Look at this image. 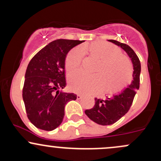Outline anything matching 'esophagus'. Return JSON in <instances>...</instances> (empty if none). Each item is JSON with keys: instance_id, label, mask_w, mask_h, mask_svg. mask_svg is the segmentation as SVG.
Instances as JSON below:
<instances>
[{"instance_id": "34e87169", "label": "esophagus", "mask_w": 161, "mask_h": 161, "mask_svg": "<svg viewBox=\"0 0 161 161\" xmlns=\"http://www.w3.org/2000/svg\"><path fill=\"white\" fill-rule=\"evenodd\" d=\"M76 97H77V99L79 100V99H81V98H82V96L81 95H77Z\"/></svg>"}]
</instances>
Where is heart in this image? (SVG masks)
<instances>
[{"instance_id":"obj_1","label":"heart","mask_w":161,"mask_h":161,"mask_svg":"<svg viewBox=\"0 0 161 161\" xmlns=\"http://www.w3.org/2000/svg\"><path fill=\"white\" fill-rule=\"evenodd\" d=\"M100 60L96 75H88L81 71L70 73L68 79L72 91L81 94H92L101 91L104 86L108 93H116L126 86L132 76V66L126 57L121 54L116 46L104 42H95L82 47ZM82 52L79 47L70 51L65 61L66 69H76L81 65Z\"/></svg>"}]
</instances>
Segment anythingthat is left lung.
Listing matches in <instances>:
<instances>
[{"mask_svg":"<svg viewBox=\"0 0 161 161\" xmlns=\"http://www.w3.org/2000/svg\"><path fill=\"white\" fill-rule=\"evenodd\" d=\"M109 42L120 47L126 52L133 65L132 80L130 85L119 93L106 97L105 99L95 98V106L93 108L86 110L85 113L88 117L99 125H108L114 124L129 111L132 104L136 92L139 88L141 63L135 51L125 44L115 40Z\"/></svg>","mask_w":161,"mask_h":161,"instance_id":"1","label":"left lung"}]
</instances>
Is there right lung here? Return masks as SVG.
<instances>
[{"label":"right lung","instance_id":"add662e5","mask_svg":"<svg viewBox=\"0 0 161 161\" xmlns=\"http://www.w3.org/2000/svg\"><path fill=\"white\" fill-rule=\"evenodd\" d=\"M85 41L57 39L32 57L27 66L23 98L27 116L37 128L53 130L61 124L65 105L76 95L60 89L66 86L65 60L69 51Z\"/></svg>","mask_w":161,"mask_h":161}]
</instances>
